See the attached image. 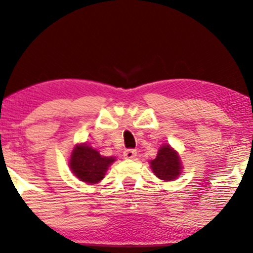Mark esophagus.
Returning a JSON list of instances; mask_svg holds the SVG:
<instances>
[{
    "label": "esophagus",
    "instance_id": "esophagus-1",
    "mask_svg": "<svg viewBox=\"0 0 253 253\" xmlns=\"http://www.w3.org/2000/svg\"><path fill=\"white\" fill-rule=\"evenodd\" d=\"M124 157L126 160H133V158L137 157V151L134 149H127L124 151Z\"/></svg>",
    "mask_w": 253,
    "mask_h": 253
}]
</instances>
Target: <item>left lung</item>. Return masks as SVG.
<instances>
[{
  "instance_id": "1",
  "label": "left lung",
  "mask_w": 253,
  "mask_h": 253,
  "mask_svg": "<svg viewBox=\"0 0 253 253\" xmlns=\"http://www.w3.org/2000/svg\"><path fill=\"white\" fill-rule=\"evenodd\" d=\"M152 173L165 181L176 179L181 174L182 165L177 152L170 145H162L155 160L150 161Z\"/></svg>"
}]
</instances>
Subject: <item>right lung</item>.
Returning a JSON list of instances; mask_svg holds the SVG:
<instances>
[{
  "mask_svg": "<svg viewBox=\"0 0 253 253\" xmlns=\"http://www.w3.org/2000/svg\"><path fill=\"white\" fill-rule=\"evenodd\" d=\"M114 161H115L114 157L101 156L97 150L84 143L78 144L73 149L69 160V167L72 173L80 181L93 185L103 179L108 167Z\"/></svg>",
  "mask_w": 253,
  "mask_h": 253,
  "instance_id": "add662e5",
  "label": "right lung"
}]
</instances>
